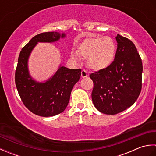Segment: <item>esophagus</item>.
Segmentation results:
<instances>
[{
	"instance_id": "1",
	"label": "esophagus",
	"mask_w": 156,
	"mask_h": 156,
	"mask_svg": "<svg viewBox=\"0 0 156 156\" xmlns=\"http://www.w3.org/2000/svg\"><path fill=\"white\" fill-rule=\"evenodd\" d=\"M88 76V73H87V71L84 70V69H83V70H82V72H81L82 78H87Z\"/></svg>"
}]
</instances>
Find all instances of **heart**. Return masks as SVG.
<instances>
[{
	"label": "heart",
	"instance_id": "heart-1",
	"mask_svg": "<svg viewBox=\"0 0 156 156\" xmlns=\"http://www.w3.org/2000/svg\"><path fill=\"white\" fill-rule=\"evenodd\" d=\"M117 45L113 39L108 36L88 37L85 38L76 50V55L72 53V58L80 61V58L87 59L89 68L99 71L108 68L113 62Z\"/></svg>",
	"mask_w": 156,
	"mask_h": 156
}]
</instances>
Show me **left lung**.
<instances>
[{
  "label": "left lung",
  "instance_id": "obj_1",
  "mask_svg": "<svg viewBox=\"0 0 156 156\" xmlns=\"http://www.w3.org/2000/svg\"><path fill=\"white\" fill-rule=\"evenodd\" d=\"M117 49L108 68L92 73V100L102 113L116 115L133 105L142 87L143 65L130 39L117 34Z\"/></svg>",
  "mask_w": 156,
  "mask_h": 156
}]
</instances>
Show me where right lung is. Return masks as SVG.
I'll return each mask as SVG.
<instances>
[{"label": "right lung", "mask_w": 156, "mask_h": 156, "mask_svg": "<svg viewBox=\"0 0 156 156\" xmlns=\"http://www.w3.org/2000/svg\"><path fill=\"white\" fill-rule=\"evenodd\" d=\"M58 32H44L34 36L20 52L15 71V84L23 103L29 111L41 117H52L64 111L74 84L81 76V69L64 66L45 83L36 82L28 72L27 60L37 42H54L60 37Z\"/></svg>", "instance_id": "obj_1"}]
</instances>
